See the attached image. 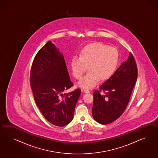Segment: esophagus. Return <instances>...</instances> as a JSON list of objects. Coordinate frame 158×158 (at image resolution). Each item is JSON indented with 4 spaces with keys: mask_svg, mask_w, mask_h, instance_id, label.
Here are the masks:
<instances>
[{
    "mask_svg": "<svg viewBox=\"0 0 158 158\" xmlns=\"http://www.w3.org/2000/svg\"><path fill=\"white\" fill-rule=\"evenodd\" d=\"M83 92L85 93H90V91H89V90H87V89H85V90H83Z\"/></svg>",
    "mask_w": 158,
    "mask_h": 158,
    "instance_id": "esophagus-1",
    "label": "esophagus"
}]
</instances>
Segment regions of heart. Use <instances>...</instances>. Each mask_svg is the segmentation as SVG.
I'll use <instances>...</instances> for the list:
<instances>
[{
	"mask_svg": "<svg viewBox=\"0 0 158 158\" xmlns=\"http://www.w3.org/2000/svg\"><path fill=\"white\" fill-rule=\"evenodd\" d=\"M119 60V53L115 47L100 42L90 43L81 50L79 58H72V73L76 79H80L88 67L90 71L77 85L83 89H90L94 87L99 80L110 79L116 71Z\"/></svg>",
	"mask_w": 158,
	"mask_h": 158,
	"instance_id": "obj_1",
	"label": "heart"
}]
</instances>
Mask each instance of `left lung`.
<instances>
[{"label":"left lung","mask_w":158,"mask_h":158,"mask_svg":"<svg viewBox=\"0 0 158 158\" xmlns=\"http://www.w3.org/2000/svg\"><path fill=\"white\" fill-rule=\"evenodd\" d=\"M137 68L131 53L114 75L93 93V118L100 124H110L123 113L137 79ZM103 90L105 95H101Z\"/></svg>","instance_id":"left-lung-1"}]
</instances>
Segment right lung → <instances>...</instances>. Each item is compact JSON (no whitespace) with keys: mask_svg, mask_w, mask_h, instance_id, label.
<instances>
[{"mask_svg":"<svg viewBox=\"0 0 158 158\" xmlns=\"http://www.w3.org/2000/svg\"><path fill=\"white\" fill-rule=\"evenodd\" d=\"M30 81L35 102L44 117L60 127L69 124L81 90L64 93L73 84L63 54L51 41L39 50L34 58Z\"/></svg>","mask_w":158,"mask_h":158,"instance_id":"1","label":"right lung"}]
</instances>
